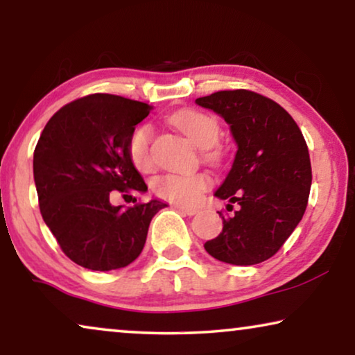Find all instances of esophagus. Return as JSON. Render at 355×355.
<instances>
[{
  "label": "esophagus",
  "instance_id": "esophagus-1",
  "mask_svg": "<svg viewBox=\"0 0 355 355\" xmlns=\"http://www.w3.org/2000/svg\"><path fill=\"white\" fill-rule=\"evenodd\" d=\"M176 210L184 213L187 216H193L197 213V208H189V207H182V205H176Z\"/></svg>",
  "mask_w": 355,
  "mask_h": 355
}]
</instances>
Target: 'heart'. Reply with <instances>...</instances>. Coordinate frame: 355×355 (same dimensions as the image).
Masks as SVG:
<instances>
[{
  "mask_svg": "<svg viewBox=\"0 0 355 355\" xmlns=\"http://www.w3.org/2000/svg\"><path fill=\"white\" fill-rule=\"evenodd\" d=\"M171 123L186 132L198 147L207 162L216 163L221 153L216 147L221 128L215 116L198 110H181L171 116ZM153 129L150 124H140L128 140V155L130 163L140 173L152 171L155 159L152 155ZM210 186V178L203 173L192 174H163L153 181V192L163 200L178 205H193L202 192Z\"/></svg>",
  "mask_w": 355,
  "mask_h": 355,
  "instance_id": "heart-1",
  "label": "heart"
}]
</instances>
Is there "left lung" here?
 Returning <instances> with one entry per match:
<instances>
[{
  "label": "left lung",
  "mask_w": 355,
  "mask_h": 355,
  "mask_svg": "<svg viewBox=\"0 0 355 355\" xmlns=\"http://www.w3.org/2000/svg\"><path fill=\"white\" fill-rule=\"evenodd\" d=\"M231 125L237 153L216 197L239 208L223 215V231L205 250L231 265H257L278 252L307 208L312 166L309 148L288 111L252 90H221L196 100Z\"/></svg>",
  "instance_id": "obj_1"
}]
</instances>
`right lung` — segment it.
<instances>
[{
    "instance_id": "add662e5",
    "label": "right lung",
    "mask_w": 355,
    "mask_h": 355,
    "mask_svg": "<svg viewBox=\"0 0 355 355\" xmlns=\"http://www.w3.org/2000/svg\"><path fill=\"white\" fill-rule=\"evenodd\" d=\"M148 113L142 101L92 94L58 110L38 139L33 179L43 221L64 255L84 268L111 271L132 263L150 221L166 207L159 200L134 207L110 202L114 191H147L129 159L128 140Z\"/></svg>"
}]
</instances>
